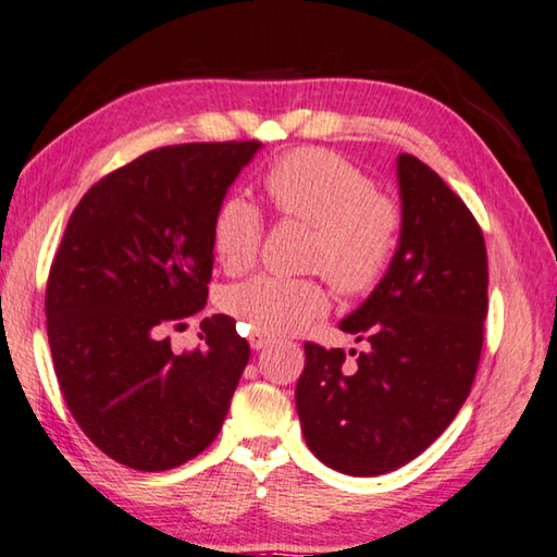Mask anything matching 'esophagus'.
<instances>
[{
    "label": "esophagus",
    "mask_w": 557,
    "mask_h": 557,
    "mask_svg": "<svg viewBox=\"0 0 557 557\" xmlns=\"http://www.w3.org/2000/svg\"><path fill=\"white\" fill-rule=\"evenodd\" d=\"M248 342H250L252 351H260V348H265V346L272 344V338L265 336V334H260V332H252V334L248 336Z\"/></svg>",
    "instance_id": "obj_1"
}]
</instances>
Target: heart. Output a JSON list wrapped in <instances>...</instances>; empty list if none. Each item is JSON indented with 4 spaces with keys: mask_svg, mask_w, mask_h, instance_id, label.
Here are the masks:
<instances>
[{
    "mask_svg": "<svg viewBox=\"0 0 557 557\" xmlns=\"http://www.w3.org/2000/svg\"><path fill=\"white\" fill-rule=\"evenodd\" d=\"M265 186L282 215L317 228L309 268L324 272L336 289L363 295L385 275L398 248L403 211L375 194L369 174L326 149H297L270 169ZM262 240V211L233 194L213 221V250L228 272L248 270ZM221 307L252 332L297 334L329 309L317 280L256 275L223 292Z\"/></svg>",
    "mask_w": 557,
    "mask_h": 557,
    "instance_id": "obj_1",
    "label": "heart"
}]
</instances>
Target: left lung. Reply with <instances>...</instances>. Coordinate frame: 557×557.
Wrapping results in <instances>:
<instances>
[{
  "instance_id": "left-lung-1",
  "label": "left lung",
  "mask_w": 557,
  "mask_h": 557,
  "mask_svg": "<svg viewBox=\"0 0 557 557\" xmlns=\"http://www.w3.org/2000/svg\"><path fill=\"white\" fill-rule=\"evenodd\" d=\"M395 174L398 248L363 305L338 322L366 351L348 366L344 348L305 344L295 391L307 447L348 476L388 474L425 451L465 405L482 356V228L420 159L400 154Z\"/></svg>"
}]
</instances>
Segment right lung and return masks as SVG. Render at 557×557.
I'll list each match as a JSON object with an SVG mask.
<instances>
[{
	"instance_id": "add662e5",
	"label": "right lung",
	"mask_w": 557,
	"mask_h": 557,
	"mask_svg": "<svg viewBox=\"0 0 557 557\" xmlns=\"http://www.w3.org/2000/svg\"><path fill=\"white\" fill-rule=\"evenodd\" d=\"M260 149H154L100 178L65 225L46 287L55 379L92 445L129 469L182 467L228 414L250 358L233 319L206 317L186 354L164 332L206 307L215 213Z\"/></svg>"
}]
</instances>
